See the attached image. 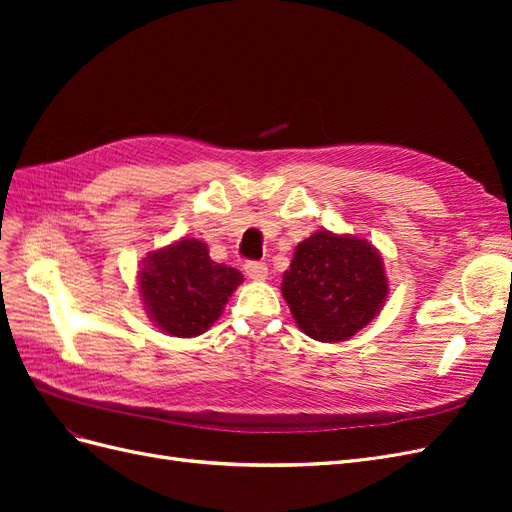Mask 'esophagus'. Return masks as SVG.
<instances>
[{"instance_id":"esophagus-1","label":"esophagus","mask_w":512,"mask_h":512,"mask_svg":"<svg viewBox=\"0 0 512 512\" xmlns=\"http://www.w3.org/2000/svg\"><path fill=\"white\" fill-rule=\"evenodd\" d=\"M245 273L250 280H267V265L265 262H258V260H247L245 262Z\"/></svg>"}]
</instances>
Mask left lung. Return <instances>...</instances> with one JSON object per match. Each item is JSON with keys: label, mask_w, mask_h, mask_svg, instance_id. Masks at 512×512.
Instances as JSON below:
<instances>
[{"label": "left lung", "mask_w": 512, "mask_h": 512, "mask_svg": "<svg viewBox=\"0 0 512 512\" xmlns=\"http://www.w3.org/2000/svg\"><path fill=\"white\" fill-rule=\"evenodd\" d=\"M382 256L367 239L314 232L294 250L282 294L299 329L318 342H344L384 305Z\"/></svg>", "instance_id": "8db88e82"}]
</instances>
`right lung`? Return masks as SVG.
I'll use <instances>...</instances> for the list:
<instances>
[{"instance_id":"1","label":"right lung","mask_w":512,"mask_h":512,"mask_svg":"<svg viewBox=\"0 0 512 512\" xmlns=\"http://www.w3.org/2000/svg\"><path fill=\"white\" fill-rule=\"evenodd\" d=\"M243 275L209 256L198 239H181L149 252L138 286L149 318L173 337H196L222 316Z\"/></svg>"}]
</instances>
